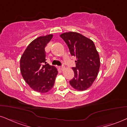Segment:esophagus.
<instances>
[{"mask_svg":"<svg viewBox=\"0 0 127 127\" xmlns=\"http://www.w3.org/2000/svg\"><path fill=\"white\" fill-rule=\"evenodd\" d=\"M60 69L61 70H62V71H63L64 69H65V67H64V66H60Z\"/></svg>","mask_w":127,"mask_h":127,"instance_id":"obj_1","label":"esophagus"}]
</instances>
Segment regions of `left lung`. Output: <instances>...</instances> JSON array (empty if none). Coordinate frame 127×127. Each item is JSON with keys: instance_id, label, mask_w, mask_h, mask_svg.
<instances>
[{"instance_id": "1", "label": "left lung", "mask_w": 127, "mask_h": 127, "mask_svg": "<svg viewBox=\"0 0 127 127\" xmlns=\"http://www.w3.org/2000/svg\"><path fill=\"white\" fill-rule=\"evenodd\" d=\"M60 36L68 45L72 56H76L74 77L69 81L73 88L84 91L90 88L97 77L100 59L94 42L77 32H69Z\"/></svg>"}]
</instances>
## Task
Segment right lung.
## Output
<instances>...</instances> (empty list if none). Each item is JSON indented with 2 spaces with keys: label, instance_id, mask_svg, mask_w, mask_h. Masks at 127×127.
I'll list each match as a JSON object with an SVG mask.
<instances>
[{
  "label": "right lung",
  "instance_id": "add662e5",
  "mask_svg": "<svg viewBox=\"0 0 127 127\" xmlns=\"http://www.w3.org/2000/svg\"><path fill=\"white\" fill-rule=\"evenodd\" d=\"M53 35L38 37L28 45L20 60V72L33 90L40 93L49 91L54 87L57 69L46 62L45 48Z\"/></svg>",
  "mask_w": 127,
  "mask_h": 127
}]
</instances>
